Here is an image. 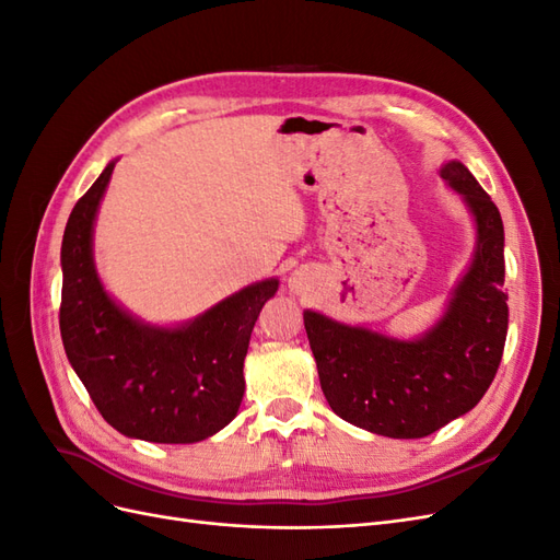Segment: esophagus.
Segmentation results:
<instances>
[{
  "label": "esophagus",
  "mask_w": 560,
  "mask_h": 560,
  "mask_svg": "<svg viewBox=\"0 0 560 560\" xmlns=\"http://www.w3.org/2000/svg\"><path fill=\"white\" fill-rule=\"evenodd\" d=\"M292 287H294V290H296V292H301V290H303V287H306V284H303V280H301V278H294V280H292Z\"/></svg>",
  "instance_id": "esophagus-1"
}]
</instances>
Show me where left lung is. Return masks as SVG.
<instances>
[{"mask_svg":"<svg viewBox=\"0 0 560 560\" xmlns=\"http://www.w3.org/2000/svg\"><path fill=\"white\" fill-rule=\"evenodd\" d=\"M442 177L474 214L477 252L432 329L416 341H399L303 313L331 411L393 439L428 436L471 411L498 374L510 322L500 210L460 161H448Z\"/></svg>","mask_w":560,"mask_h":560,"instance_id":"obj_1","label":"left lung"}]
</instances>
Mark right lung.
<instances>
[{
	"label": "right lung",
	"instance_id": "obj_1",
	"mask_svg": "<svg viewBox=\"0 0 560 560\" xmlns=\"http://www.w3.org/2000/svg\"><path fill=\"white\" fill-rule=\"evenodd\" d=\"M114 165L77 200L62 235L67 360L114 430L154 444L202 442L241 409L254 322L280 282H254L182 327L132 317L105 292L93 264V224Z\"/></svg>",
	"mask_w": 560,
	"mask_h": 560
}]
</instances>
